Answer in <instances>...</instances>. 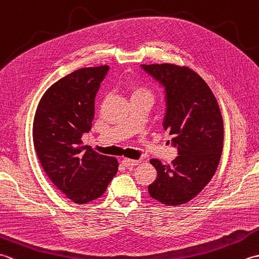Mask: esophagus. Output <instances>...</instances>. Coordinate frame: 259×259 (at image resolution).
<instances>
[{
  "instance_id": "esophagus-1",
  "label": "esophagus",
  "mask_w": 259,
  "mask_h": 259,
  "mask_svg": "<svg viewBox=\"0 0 259 259\" xmlns=\"http://www.w3.org/2000/svg\"><path fill=\"white\" fill-rule=\"evenodd\" d=\"M121 162H122L124 167H133V166H137V164H139L141 162V160H136V159L124 158Z\"/></svg>"
}]
</instances>
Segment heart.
I'll use <instances>...</instances> for the list:
<instances>
[{"label": "heart", "instance_id": "obj_1", "mask_svg": "<svg viewBox=\"0 0 259 259\" xmlns=\"http://www.w3.org/2000/svg\"><path fill=\"white\" fill-rule=\"evenodd\" d=\"M126 89L130 92L131 98H136V97H145V98H149L153 99V92L150 89L149 87H147L145 84L141 83H137V82H131V83L126 84Z\"/></svg>", "mask_w": 259, "mask_h": 259}]
</instances>
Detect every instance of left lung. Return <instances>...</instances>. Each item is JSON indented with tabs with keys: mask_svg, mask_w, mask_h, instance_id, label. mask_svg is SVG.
Returning a JSON list of instances; mask_svg holds the SVG:
<instances>
[{
	"mask_svg": "<svg viewBox=\"0 0 259 259\" xmlns=\"http://www.w3.org/2000/svg\"><path fill=\"white\" fill-rule=\"evenodd\" d=\"M141 67L166 87L163 129L174 137L179 153L170 164L151 159L157 178L148 191L166 206L183 205L205 188L218 168L224 146L221 109L205 80L186 65L156 63Z\"/></svg>",
	"mask_w": 259,
	"mask_h": 259,
	"instance_id": "obj_1",
	"label": "left lung"
}]
</instances>
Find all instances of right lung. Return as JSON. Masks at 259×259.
<instances>
[{"label": "right lung", "mask_w": 259, "mask_h": 259, "mask_svg": "<svg viewBox=\"0 0 259 259\" xmlns=\"http://www.w3.org/2000/svg\"><path fill=\"white\" fill-rule=\"evenodd\" d=\"M108 65L82 68L63 76L42 96L33 120V144L47 176L74 203L101 197L118 171L117 158L82 146L91 130L95 98Z\"/></svg>", "instance_id": "right-lung-1"}]
</instances>
